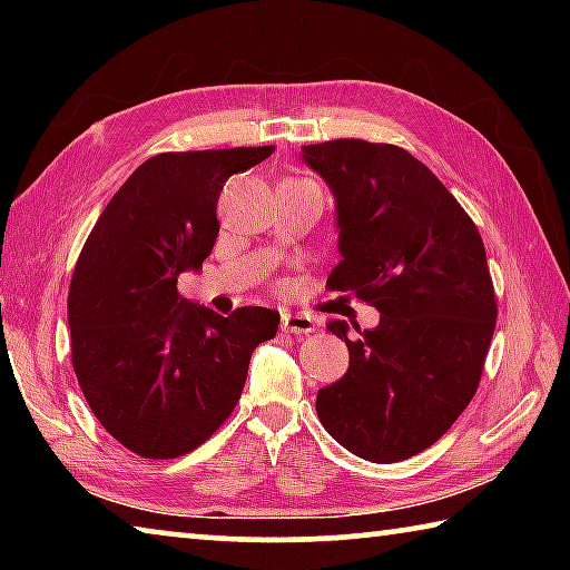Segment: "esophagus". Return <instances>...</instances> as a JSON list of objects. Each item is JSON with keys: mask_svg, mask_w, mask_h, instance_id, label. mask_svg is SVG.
Wrapping results in <instances>:
<instances>
[{"mask_svg": "<svg viewBox=\"0 0 570 570\" xmlns=\"http://www.w3.org/2000/svg\"><path fill=\"white\" fill-rule=\"evenodd\" d=\"M282 330L292 334H312L316 330V322L308 314L302 312H286L282 316Z\"/></svg>", "mask_w": 570, "mask_h": 570, "instance_id": "obj_1", "label": "esophagus"}]
</instances>
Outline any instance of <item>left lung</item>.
I'll list each match as a JSON object with an SVG mask.
<instances>
[{
	"instance_id": "left-lung-1",
	"label": "left lung",
	"mask_w": 570,
	"mask_h": 570,
	"mask_svg": "<svg viewBox=\"0 0 570 570\" xmlns=\"http://www.w3.org/2000/svg\"><path fill=\"white\" fill-rule=\"evenodd\" d=\"M334 193L342 262L326 278L380 312L346 336L350 370L316 394L324 430L372 462L407 460L445 435L472 394L495 332L485 246L435 173L390 142L356 138L304 146Z\"/></svg>"
}]
</instances>
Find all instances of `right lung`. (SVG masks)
Segmentation results:
<instances>
[{
	"instance_id": "right-lung-1",
	"label": "right lung",
	"mask_w": 570,
	"mask_h": 570,
	"mask_svg": "<svg viewBox=\"0 0 570 570\" xmlns=\"http://www.w3.org/2000/svg\"><path fill=\"white\" fill-rule=\"evenodd\" d=\"M274 146L160 153L135 168L90 230L67 296L72 366L95 417L150 460L214 435L244 392L250 354L274 340L278 312L220 316L178 292L218 238L216 206L234 173Z\"/></svg>"
}]
</instances>
